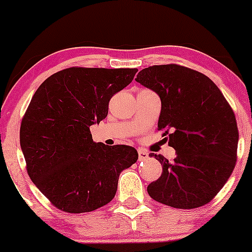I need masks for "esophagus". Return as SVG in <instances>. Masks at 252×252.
<instances>
[{
    "mask_svg": "<svg viewBox=\"0 0 252 252\" xmlns=\"http://www.w3.org/2000/svg\"><path fill=\"white\" fill-rule=\"evenodd\" d=\"M138 156H139V161H145V159L149 158V154L143 149L138 150Z\"/></svg>",
    "mask_w": 252,
    "mask_h": 252,
    "instance_id": "esophagus-1",
    "label": "esophagus"
}]
</instances>
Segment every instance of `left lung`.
I'll list each match as a JSON object with an SVG mask.
<instances>
[{"label": "left lung", "instance_id": "obj_1", "mask_svg": "<svg viewBox=\"0 0 252 252\" xmlns=\"http://www.w3.org/2000/svg\"><path fill=\"white\" fill-rule=\"evenodd\" d=\"M136 82L161 98L158 131L175 149L172 162L150 154L162 164V174L148 193L162 204L193 209L209 203L233 172L238 126L231 105L212 79L179 64L150 66Z\"/></svg>", "mask_w": 252, "mask_h": 252}]
</instances>
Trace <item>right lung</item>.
<instances>
[{
	"instance_id": "add662e5",
	"label": "right lung",
	"mask_w": 252,
	"mask_h": 252,
	"mask_svg": "<svg viewBox=\"0 0 252 252\" xmlns=\"http://www.w3.org/2000/svg\"><path fill=\"white\" fill-rule=\"evenodd\" d=\"M137 71L71 67L50 75L32 97L20 126L26 169L62 212L88 213L108 204L120 173L137 162L134 148L94 143L90 132Z\"/></svg>"
}]
</instances>
